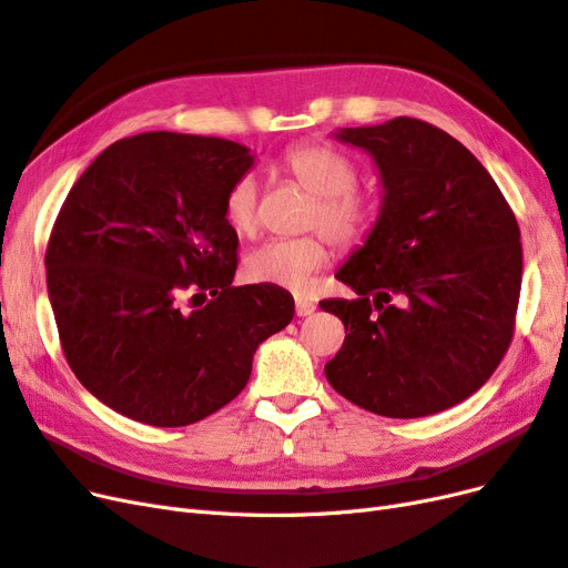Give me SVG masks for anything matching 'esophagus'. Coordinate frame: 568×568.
Returning a JSON list of instances; mask_svg holds the SVG:
<instances>
[{
	"mask_svg": "<svg viewBox=\"0 0 568 568\" xmlns=\"http://www.w3.org/2000/svg\"><path fill=\"white\" fill-rule=\"evenodd\" d=\"M313 313H315V303L313 301H305V298L296 301V315L298 317H307V315H313Z\"/></svg>",
	"mask_w": 568,
	"mask_h": 568,
	"instance_id": "obj_1",
	"label": "esophagus"
}]
</instances>
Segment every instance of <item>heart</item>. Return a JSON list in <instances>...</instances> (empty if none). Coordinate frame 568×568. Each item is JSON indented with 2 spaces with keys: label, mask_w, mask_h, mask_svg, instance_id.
Returning a JSON list of instances; mask_svg holds the SVG:
<instances>
[{
  "label": "heart",
  "mask_w": 568,
  "mask_h": 568,
  "mask_svg": "<svg viewBox=\"0 0 568 568\" xmlns=\"http://www.w3.org/2000/svg\"><path fill=\"white\" fill-rule=\"evenodd\" d=\"M282 170L313 194L307 225L322 227L336 244L351 246L363 239L376 215L374 199L357 189V168L338 149L320 142L291 146L282 156ZM257 199L261 186L255 175H239L225 194L227 225L236 234H253L257 227ZM324 234L298 239H272L255 246L244 261L246 277L255 284H272L305 294L313 286V274L329 263V244Z\"/></svg>",
  "instance_id": "1"
}]
</instances>
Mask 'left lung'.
Instances as JSON below:
<instances>
[{
  "instance_id": "obj_1",
  "label": "left lung",
  "mask_w": 568,
  "mask_h": 568,
  "mask_svg": "<svg viewBox=\"0 0 568 568\" xmlns=\"http://www.w3.org/2000/svg\"><path fill=\"white\" fill-rule=\"evenodd\" d=\"M379 170L382 211L320 301L346 338L324 374L336 393L393 419L436 415L484 386L505 357L521 294L519 225L488 170L417 118L343 128Z\"/></svg>"
}]
</instances>
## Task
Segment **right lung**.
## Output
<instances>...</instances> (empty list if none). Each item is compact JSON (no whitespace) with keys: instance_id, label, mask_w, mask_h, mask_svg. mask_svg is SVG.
<instances>
[{"instance_id":"obj_1","label":"right lung","mask_w":568,"mask_h":568,"mask_svg":"<svg viewBox=\"0 0 568 568\" xmlns=\"http://www.w3.org/2000/svg\"><path fill=\"white\" fill-rule=\"evenodd\" d=\"M251 165L220 136L142 132L101 151L68 192L44 255L51 311L80 384L120 415L151 426L213 415L294 317L288 291L232 284L239 236L222 203Z\"/></svg>"}]
</instances>
